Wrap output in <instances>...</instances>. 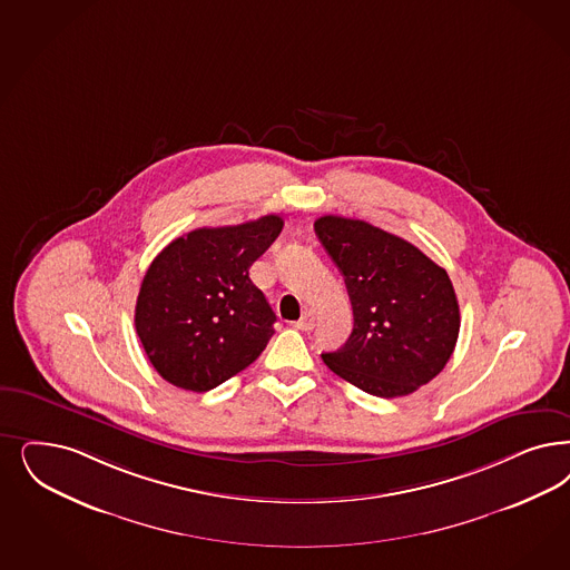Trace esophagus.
<instances>
[{
    "label": "esophagus",
    "instance_id": "34e87169",
    "mask_svg": "<svg viewBox=\"0 0 570 570\" xmlns=\"http://www.w3.org/2000/svg\"><path fill=\"white\" fill-rule=\"evenodd\" d=\"M296 328L298 331H305V333H309V331H314L315 326V312L314 309H307L305 314H303V317L298 320L295 324Z\"/></svg>",
    "mask_w": 570,
    "mask_h": 570
}]
</instances>
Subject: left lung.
Returning <instances> with one entry per match:
<instances>
[{
	"instance_id": "left-lung-1",
	"label": "left lung",
	"mask_w": 570,
	"mask_h": 570,
	"mask_svg": "<svg viewBox=\"0 0 570 570\" xmlns=\"http://www.w3.org/2000/svg\"><path fill=\"white\" fill-rule=\"evenodd\" d=\"M314 227L354 307V331L341 350L322 354L326 366L376 397L430 383L451 360L461 326L449 274L366 220L326 215Z\"/></svg>"
}]
</instances>
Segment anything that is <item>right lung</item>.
<instances>
[{
	"label": "right lung",
	"mask_w": 570,
	"mask_h": 570,
	"mask_svg": "<svg viewBox=\"0 0 570 570\" xmlns=\"http://www.w3.org/2000/svg\"><path fill=\"white\" fill-rule=\"evenodd\" d=\"M282 227L277 215L202 227L154 258L138 291L135 326L161 379L187 392H208L267 347L275 314L248 269Z\"/></svg>",
	"instance_id": "right-lung-1"
}]
</instances>
